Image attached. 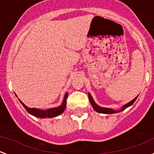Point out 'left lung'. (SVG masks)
<instances>
[{
  "label": "left lung",
  "mask_w": 154,
  "mask_h": 154,
  "mask_svg": "<svg viewBox=\"0 0 154 154\" xmlns=\"http://www.w3.org/2000/svg\"><path fill=\"white\" fill-rule=\"evenodd\" d=\"M88 97H89V100H90V103H91L92 106H93V109H94L95 110H96V112H100V113H104V114H111V113H115V112H119L120 111H122V110H125V109H126L127 107H130V106L132 105L133 104H134V102H135V101L136 100V99H137V97H136L135 99H133L132 101H130L129 103H128V104H126L125 105H124L122 107V108L121 110H118V111H115V110H112V109L110 108H106V107H99V105H97V104H96V103L94 102V101H93V98H92L91 95L89 93L88 94Z\"/></svg>",
  "instance_id": "left-lung-1"
}]
</instances>
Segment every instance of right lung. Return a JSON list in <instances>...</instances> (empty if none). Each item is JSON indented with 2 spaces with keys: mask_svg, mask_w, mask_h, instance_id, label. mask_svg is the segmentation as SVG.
<instances>
[{
  "mask_svg": "<svg viewBox=\"0 0 154 154\" xmlns=\"http://www.w3.org/2000/svg\"><path fill=\"white\" fill-rule=\"evenodd\" d=\"M68 97V93H66L64 96V101H63L62 104L61 106L58 107H54V108H50L48 110H39V109L36 108H29V107H26L23 103H22V101L19 100L21 103L22 105L24 107V108L26 109V111L31 115L34 116L38 117V118H53V117L57 116H59L60 114L62 113L64 111L66 107V99Z\"/></svg>",
  "mask_w": 154,
  "mask_h": 154,
  "instance_id": "obj_1",
  "label": "right lung"
}]
</instances>
